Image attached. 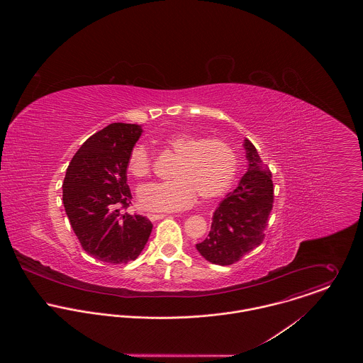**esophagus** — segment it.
I'll use <instances>...</instances> for the list:
<instances>
[{"mask_svg": "<svg viewBox=\"0 0 363 363\" xmlns=\"http://www.w3.org/2000/svg\"><path fill=\"white\" fill-rule=\"evenodd\" d=\"M147 216H148V219H151V220H157V219L166 218L167 215H164V213H147Z\"/></svg>", "mask_w": 363, "mask_h": 363, "instance_id": "1", "label": "esophagus"}]
</instances>
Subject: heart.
<instances>
[{"instance_id": "obj_1", "label": "heart", "mask_w": 363, "mask_h": 363, "mask_svg": "<svg viewBox=\"0 0 363 363\" xmlns=\"http://www.w3.org/2000/svg\"><path fill=\"white\" fill-rule=\"evenodd\" d=\"M163 144L177 156L173 180L143 186L140 206L147 211H177L190 207L199 196L203 201L220 197L232 186L238 173V156L220 140L177 133ZM128 172L138 179L151 173V156L141 144L135 145L127 162Z\"/></svg>"}]
</instances>
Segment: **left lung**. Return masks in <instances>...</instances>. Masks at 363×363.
I'll list each match as a JSON object with an SVG mask.
<instances>
[{"instance_id": "1", "label": "left lung", "mask_w": 363, "mask_h": 363, "mask_svg": "<svg viewBox=\"0 0 363 363\" xmlns=\"http://www.w3.org/2000/svg\"><path fill=\"white\" fill-rule=\"evenodd\" d=\"M243 148L247 172L215 209L207 239L196 245L204 259L218 265L233 264L259 246L274 203L269 169L247 138Z\"/></svg>"}]
</instances>
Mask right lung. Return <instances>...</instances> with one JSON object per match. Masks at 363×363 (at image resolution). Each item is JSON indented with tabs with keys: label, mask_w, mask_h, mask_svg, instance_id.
<instances>
[{
	"label": "right lung",
	"mask_w": 363,
	"mask_h": 363,
	"mask_svg": "<svg viewBox=\"0 0 363 363\" xmlns=\"http://www.w3.org/2000/svg\"><path fill=\"white\" fill-rule=\"evenodd\" d=\"M141 134L138 124L111 123L81 145L67 169L62 204L82 249L94 259L133 261L152 232L148 218L121 212L131 204L127 162Z\"/></svg>",
	"instance_id": "add662e5"
}]
</instances>
